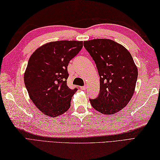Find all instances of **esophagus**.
I'll list each match as a JSON object with an SVG mask.
<instances>
[{"instance_id": "esophagus-1", "label": "esophagus", "mask_w": 160, "mask_h": 160, "mask_svg": "<svg viewBox=\"0 0 160 160\" xmlns=\"http://www.w3.org/2000/svg\"><path fill=\"white\" fill-rule=\"evenodd\" d=\"M80 88L82 89V90H85L86 89V86H82V87H80Z\"/></svg>"}]
</instances>
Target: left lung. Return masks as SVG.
Listing matches in <instances>:
<instances>
[{"label": "left lung", "mask_w": 160, "mask_h": 160, "mask_svg": "<svg viewBox=\"0 0 160 160\" xmlns=\"http://www.w3.org/2000/svg\"><path fill=\"white\" fill-rule=\"evenodd\" d=\"M100 76V93L90 99L93 108L104 115H112L127 106L133 96L138 68L128 50L108 38L84 41Z\"/></svg>", "instance_id": "obj_1"}]
</instances>
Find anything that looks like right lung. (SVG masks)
Returning <instances> with one entry per match:
<instances>
[{
	"instance_id": "1",
	"label": "right lung",
	"mask_w": 160,
	"mask_h": 160,
	"mask_svg": "<svg viewBox=\"0 0 160 160\" xmlns=\"http://www.w3.org/2000/svg\"><path fill=\"white\" fill-rule=\"evenodd\" d=\"M82 47L83 41L49 42L31 55L24 83L30 99L44 115L55 118L69 109L77 89L67 86V67Z\"/></svg>"
}]
</instances>
